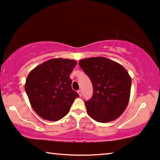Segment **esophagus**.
I'll return each mask as SVG.
<instances>
[{
	"label": "esophagus",
	"mask_w": 160,
	"mask_h": 160,
	"mask_svg": "<svg viewBox=\"0 0 160 160\" xmlns=\"http://www.w3.org/2000/svg\"><path fill=\"white\" fill-rule=\"evenodd\" d=\"M78 95L80 96V97H82V90H78Z\"/></svg>",
	"instance_id": "1"
}]
</instances>
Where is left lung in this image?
Listing matches in <instances>:
<instances>
[{
  "label": "left lung",
  "instance_id": "obj_1",
  "mask_svg": "<svg viewBox=\"0 0 160 160\" xmlns=\"http://www.w3.org/2000/svg\"><path fill=\"white\" fill-rule=\"evenodd\" d=\"M78 64L94 88L92 99L85 102L88 114L102 123L117 119L129 101L132 78L127 71L116 61L101 56L81 59Z\"/></svg>",
  "mask_w": 160,
  "mask_h": 160
}]
</instances>
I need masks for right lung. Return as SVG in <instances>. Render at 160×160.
<instances>
[{
  "label": "right lung",
  "instance_id": "obj_1",
  "mask_svg": "<svg viewBox=\"0 0 160 160\" xmlns=\"http://www.w3.org/2000/svg\"><path fill=\"white\" fill-rule=\"evenodd\" d=\"M77 65L75 60L52 58L28 73L25 90L33 109L48 121H58L69 112L76 98L69 76Z\"/></svg>",
  "mask_w": 160,
  "mask_h": 160
}]
</instances>
